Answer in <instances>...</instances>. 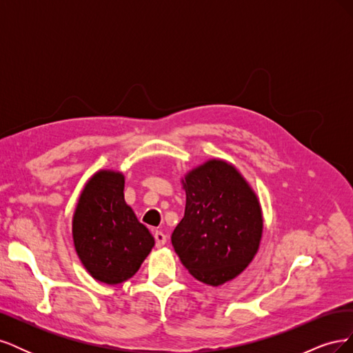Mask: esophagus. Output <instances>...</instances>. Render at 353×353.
Here are the masks:
<instances>
[{"instance_id": "esophagus-1", "label": "esophagus", "mask_w": 353, "mask_h": 353, "mask_svg": "<svg viewBox=\"0 0 353 353\" xmlns=\"http://www.w3.org/2000/svg\"><path fill=\"white\" fill-rule=\"evenodd\" d=\"M154 240H156V248H163V245L166 244V236L162 232V231H156L154 232Z\"/></svg>"}]
</instances>
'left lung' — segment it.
Here are the masks:
<instances>
[{
  "label": "left lung",
  "mask_w": 353,
  "mask_h": 353,
  "mask_svg": "<svg viewBox=\"0 0 353 353\" xmlns=\"http://www.w3.org/2000/svg\"><path fill=\"white\" fill-rule=\"evenodd\" d=\"M181 184L185 213L172 232L174 249L196 280L212 287L225 284L259 250V197L236 166L218 157L187 170Z\"/></svg>",
  "instance_id": "1"
}]
</instances>
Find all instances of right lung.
Listing matches in <instances>:
<instances>
[{"instance_id": "1", "label": "right lung", "mask_w": 353, "mask_h": 353, "mask_svg": "<svg viewBox=\"0 0 353 353\" xmlns=\"http://www.w3.org/2000/svg\"><path fill=\"white\" fill-rule=\"evenodd\" d=\"M125 175L100 169L88 178L74 206L72 239L94 280L121 284L140 270L154 239L123 197Z\"/></svg>"}]
</instances>
